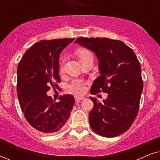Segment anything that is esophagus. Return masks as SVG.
<instances>
[{
  "mask_svg": "<svg viewBox=\"0 0 160 160\" xmlns=\"http://www.w3.org/2000/svg\"><path fill=\"white\" fill-rule=\"evenodd\" d=\"M84 97H82V96H75V100L76 101H78V100H83L84 99Z\"/></svg>",
  "mask_w": 160,
  "mask_h": 160,
  "instance_id": "esophagus-1",
  "label": "esophagus"
}]
</instances>
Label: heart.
<instances>
[{
    "label": "heart",
    "mask_w": 160,
    "mask_h": 160,
    "mask_svg": "<svg viewBox=\"0 0 160 160\" xmlns=\"http://www.w3.org/2000/svg\"><path fill=\"white\" fill-rule=\"evenodd\" d=\"M75 55L78 58L80 63L84 62L89 59H93V54L90 50L87 49V48H79L76 49L75 52ZM60 71L62 72L63 71V62H62L60 67ZM70 91L71 92L81 95L83 94L85 91V82L83 80L76 79L72 82L71 84L69 85Z\"/></svg>",
    "instance_id": "b5f03b06"
}]
</instances>
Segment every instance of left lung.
Segmentation results:
<instances>
[{"label":"left lung","mask_w":160,"mask_h":160,"mask_svg":"<svg viewBox=\"0 0 160 160\" xmlns=\"http://www.w3.org/2000/svg\"><path fill=\"white\" fill-rule=\"evenodd\" d=\"M75 43L95 52L100 62V76L94 81L90 93L108 94L102 102L89 98L94 102L89 114L91 128L102 137L123 134L137 117L143 87L135 52L122 41L108 38L81 37Z\"/></svg>","instance_id":"1"}]
</instances>
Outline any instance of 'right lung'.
Wrapping results in <instances>:
<instances>
[{
	"label": "right lung",
	"mask_w": 160,
	"mask_h": 160,
	"mask_svg": "<svg viewBox=\"0 0 160 160\" xmlns=\"http://www.w3.org/2000/svg\"><path fill=\"white\" fill-rule=\"evenodd\" d=\"M74 38L43 40L24 54L17 66V91L21 109L28 123L43 133L58 132L70 117L75 99L63 95L55 102L47 92L58 87L59 58Z\"/></svg>",
	"instance_id": "right-lung-1"
}]
</instances>
